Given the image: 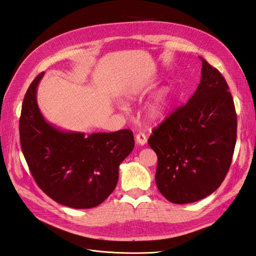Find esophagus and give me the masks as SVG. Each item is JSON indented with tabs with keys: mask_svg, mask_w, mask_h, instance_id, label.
<instances>
[{
	"mask_svg": "<svg viewBox=\"0 0 256 256\" xmlns=\"http://www.w3.org/2000/svg\"><path fill=\"white\" fill-rule=\"evenodd\" d=\"M136 141L138 145H145L147 142V138H146L145 134H143V132L138 134L136 136Z\"/></svg>",
	"mask_w": 256,
	"mask_h": 256,
	"instance_id": "obj_1",
	"label": "esophagus"
}]
</instances>
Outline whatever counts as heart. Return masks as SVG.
I'll return each mask as SVG.
<instances>
[{"label": "heart", "instance_id": "b5f03b06", "mask_svg": "<svg viewBox=\"0 0 256 256\" xmlns=\"http://www.w3.org/2000/svg\"><path fill=\"white\" fill-rule=\"evenodd\" d=\"M142 94L143 90L141 88H131L126 92V98L129 100H134L138 97L142 96ZM171 99L172 96L170 88H166L159 90L157 94L154 96L152 102L146 106L145 114L147 120L152 122H159L161 120H164L168 113L170 106H171ZM122 109H124V106H122Z\"/></svg>", "mask_w": 256, "mask_h": 256}]
</instances>
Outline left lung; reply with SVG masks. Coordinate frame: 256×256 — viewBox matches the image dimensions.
Masks as SVG:
<instances>
[{
	"label": "left lung",
	"instance_id": "1",
	"mask_svg": "<svg viewBox=\"0 0 256 256\" xmlns=\"http://www.w3.org/2000/svg\"><path fill=\"white\" fill-rule=\"evenodd\" d=\"M200 58L196 92L148 138L158 157L156 184L174 204L196 202L218 189L236 144L237 115L228 85L218 69Z\"/></svg>",
	"mask_w": 256,
	"mask_h": 256
}]
</instances>
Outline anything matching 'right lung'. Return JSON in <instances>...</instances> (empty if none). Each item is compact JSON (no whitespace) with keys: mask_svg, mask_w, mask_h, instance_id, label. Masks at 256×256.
Wrapping results in <instances>:
<instances>
[{"mask_svg":"<svg viewBox=\"0 0 256 256\" xmlns=\"http://www.w3.org/2000/svg\"><path fill=\"white\" fill-rule=\"evenodd\" d=\"M44 72L30 83L19 120L22 152L36 184L46 194L67 207H96L114 191L118 166L134 147L132 131H65L44 120L37 104V86Z\"/></svg>","mask_w":256,"mask_h":256,"instance_id":"1","label":"right lung"}]
</instances>
